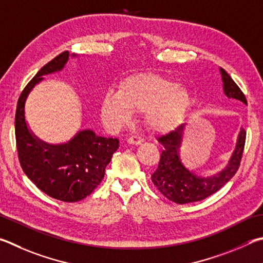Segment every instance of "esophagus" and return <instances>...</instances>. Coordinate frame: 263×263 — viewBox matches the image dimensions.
Masks as SVG:
<instances>
[{
  "instance_id": "esophagus-1",
  "label": "esophagus",
  "mask_w": 263,
  "mask_h": 263,
  "mask_svg": "<svg viewBox=\"0 0 263 263\" xmlns=\"http://www.w3.org/2000/svg\"><path fill=\"white\" fill-rule=\"evenodd\" d=\"M142 141H144L142 137L137 136V135H133V136H130L127 138V142L130 145H139V144H141Z\"/></svg>"
}]
</instances>
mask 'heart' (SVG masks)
<instances>
[{
  "mask_svg": "<svg viewBox=\"0 0 263 263\" xmlns=\"http://www.w3.org/2000/svg\"><path fill=\"white\" fill-rule=\"evenodd\" d=\"M190 93L180 84L152 72L130 74L118 90L109 89L101 102V116L108 126L117 128L142 111L145 122L155 131L175 126L190 104Z\"/></svg>",
  "mask_w": 263,
  "mask_h": 263,
  "instance_id": "1",
  "label": "heart"
}]
</instances>
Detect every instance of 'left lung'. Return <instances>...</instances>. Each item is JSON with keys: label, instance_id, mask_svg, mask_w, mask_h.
Wrapping results in <instances>:
<instances>
[{"label": "left lung", "instance_id": "8db88e82", "mask_svg": "<svg viewBox=\"0 0 263 263\" xmlns=\"http://www.w3.org/2000/svg\"><path fill=\"white\" fill-rule=\"evenodd\" d=\"M221 74L224 94L229 99L239 100L247 104L245 94L241 92V89L233 82L227 71L222 68ZM183 130L184 125L181 124L175 130L157 138V141L163 148H162L159 165L152 175V181L156 189L166 199L179 204L200 201L222 189L239 169L246 141V131L241 128L238 136L236 149L227 168L212 177H198L197 175L186 169L179 159L178 151L181 144Z\"/></svg>", "mask_w": 263, "mask_h": 263}]
</instances>
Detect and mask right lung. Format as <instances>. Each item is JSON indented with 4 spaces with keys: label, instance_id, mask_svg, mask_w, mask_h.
<instances>
[{
    "label": "right lung",
    "instance_id": "right-lung-1",
    "mask_svg": "<svg viewBox=\"0 0 263 263\" xmlns=\"http://www.w3.org/2000/svg\"><path fill=\"white\" fill-rule=\"evenodd\" d=\"M68 60L69 51L61 52L42 66L25 86L17 102L15 133L19 163L27 177L49 197L77 202L101 183L106 166L118 149V139L99 137L92 130H84L66 144L50 145L37 139L25 122L28 93L44 79L42 76L61 71Z\"/></svg>",
    "mask_w": 263,
    "mask_h": 263
}]
</instances>
